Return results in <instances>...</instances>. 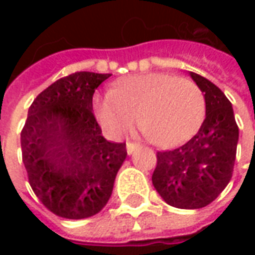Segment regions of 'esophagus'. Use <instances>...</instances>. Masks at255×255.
Segmentation results:
<instances>
[{"mask_svg":"<svg viewBox=\"0 0 255 255\" xmlns=\"http://www.w3.org/2000/svg\"><path fill=\"white\" fill-rule=\"evenodd\" d=\"M138 149H139L138 143H132V142H128V143H127V153H128V154H132V153H135V151H136Z\"/></svg>","mask_w":255,"mask_h":255,"instance_id":"esophagus-1","label":"esophagus"}]
</instances>
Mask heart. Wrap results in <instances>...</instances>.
Returning <instances> with one entry per match:
<instances>
[{
	"mask_svg": "<svg viewBox=\"0 0 255 255\" xmlns=\"http://www.w3.org/2000/svg\"><path fill=\"white\" fill-rule=\"evenodd\" d=\"M97 120L112 136L128 132L138 120L157 146L184 143L201 127L205 98L192 80L150 72L117 80L112 91L93 101Z\"/></svg>",
	"mask_w": 255,
	"mask_h": 255,
	"instance_id": "obj_1",
	"label": "heart"
}]
</instances>
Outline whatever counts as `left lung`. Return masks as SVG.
Masks as SVG:
<instances>
[{"mask_svg":"<svg viewBox=\"0 0 255 255\" xmlns=\"http://www.w3.org/2000/svg\"><path fill=\"white\" fill-rule=\"evenodd\" d=\"M190 76L205 94L206 117L187 143L157 151L151 176L161 198L179 209L205 208L223 192L232 177L239 139L230 100L206 78Z\"/></svg>","mask_w":255,"mask_h":255,"instance_id":"left-lung-1","label":"left lung"}]
</instances>
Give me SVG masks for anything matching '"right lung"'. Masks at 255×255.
<instances>
[{"mask_svg":"<svg viewBox=\"0 0 255 255\" xmlns=\"http://www.w3.org/2000/svg\"><path fill=\"white\" fill-rule=\"evenodd\" d=\"M111 73L75 72L36 97L21 129L28 182L60 217L87 219L101 212L127 157L126 143H112L93 113L95 89Z\"/></svg>","mask_w":255,"mask_h":255,"instance_id":"add662e5","label":"right lung"}]
</instances>
